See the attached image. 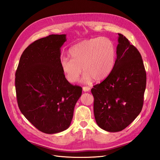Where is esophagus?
<instances>
[{
    "instance_id": "34e87169",
    "label": "esophagus",
    "mask_w": 160,
    "mask_h": 160,
    "mask_svg": "<svg viewBox=\"0 0 160 160\" xmlns=\"http://www.w3.org/2000/svg\"><path fill=\"white\" fill-rule=\"evenodd\" d=\"M83 90L86 92V91H90V88H89V87H83Z\"/></svg>"
}]
</instances>
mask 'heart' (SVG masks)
Masks as SVG:
<instances>
[{
    "label": "heart",
    "mask_w": 160,
    "mask_h": 160,
    "mask_svg": "<svg viewBox=\"0 0 160 160\" xmlns=\"http://www.w3.org/2000/svg\"><path fill=\"white\" fill-rule=\"evenodd\" d=\"M71 59H61V69L70 83L78 80L82 68L86 72L83 80L103 81L112 72L116 60L113 42L106 37H97L81 41L72 46L69 51Z\"/></svg>",
    "instance_id": "b5f03b06"
}]
</instances>
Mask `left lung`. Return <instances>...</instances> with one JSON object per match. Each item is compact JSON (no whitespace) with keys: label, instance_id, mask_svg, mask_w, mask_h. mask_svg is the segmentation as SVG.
Wrapping results in <instances>:
<instances>
[{"label":"left lung","instance_id":"1","mask_svg":"<svg viewBox=\"0 0 160 160\" xmlns=\"http://www.w3.org/2000/svg\"><path fill=\"white\" fill-rule=\"evenodd\" d=\"M117 59L110 75L91 89L96 123L107 132H120L141 112L146 72L136 47L118 33Z\"/></svg>","mask_w":160,"mask_h":160}]
</instances>
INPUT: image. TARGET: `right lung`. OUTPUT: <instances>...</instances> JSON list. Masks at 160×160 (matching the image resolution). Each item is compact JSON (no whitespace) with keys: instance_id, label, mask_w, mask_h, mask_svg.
<instances>
[{"instance_id":"obj_1","label":"right lung","mask_w":160,"mask_h":160,"mask_svg":"<svg viewBox=\"0 0 160 160\" xmlns=\"http://www.w3.org/2000/svg\"><path fill=\"white\" fill-rule=\"evenodd\" d=\"M66 35H51L23 51L15 73L19 109L41 132L52 134L69 127L82 88L71 84L61 66Z\"/></svg>"}]
</instances>
